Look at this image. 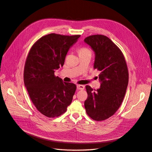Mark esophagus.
Instances as JSON below:
<instances>
[{"label": "esophagus", "instance_id": "34e87169", "mask_svg": "<svg viewBox=\"0 0 152 152\" xmlns=\"http://www.w3.org/2000/svg\"><path fill=\"white\" fill-rule=\"evenodd\" d=\"M77 89H79V90H84V88H85V87L83 85H77Z\"/></svg>", "mask_w": 152, "mask_h": 152}]
</instances>
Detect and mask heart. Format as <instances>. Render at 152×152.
<instances>
[{
  "label": "heart",
  "mask_w": 152,
  "mask_h": 152,
  "mask_svg": "<svg viewBox=\"0 0 152 152\" xmlns=\"http://www.w3.org/2000/svg\"><path fill=\"white\" fill-rule=\"evenodd\" d=\"M91 53V50L87 48H82L79 49V53L82 54V53Z\"/></svg>",
  "instance_id": "obj_1"
}]
</instances>
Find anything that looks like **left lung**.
<instances>
[{
	"instance_id": "8db88e82",
	"label": "left lung",
	"mask_w": 152,
	"mask_h": 152,
	"mask_svg": "<svg viewBox=\"0 0 152 152\" xmlns=\"http://www.w3.org/2000/svg\"><path fill=\"white\" fill-rule=\"evenodd\" d=\"M84 42L95 54L94 69L100 71L101 86L97 90L86 86V113L94 121H102L115 113L121 105L129 82L126 59L121 50L107 37L94 35Z\"/></svg>"
}]
</instances>
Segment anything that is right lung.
<instances>
[{
	"label": "right lung",
	"instance_id": "1",
	"mask_svg": "<svg viewBox=\"0 0 152 152\" xmlns=\"http://www.w3.org/2000/svg\"><path fill=\"white\" fill-rule=\"evenodd\" d=\"M50 34L32 45L25 65L24 83L32 103L44 115L53 118L66 111L77 87L54 75L80 37Z\"/></svg>",
	"mask_w": 152,
	"mask_h": 152
}]
</instances>
